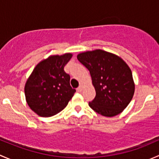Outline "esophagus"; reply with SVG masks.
<instances>
[{
    "label": "esophagus",
    "mask_w": 159,
    "mask_h": 159,
    "mask_svg": "<svg viewBox=\"0 0 159 159\" xmlns=\"http://www.w3.org/2000/svg\"><path fill=\"white\" fill-rule=\"evenodd\" d=\"M77 91H78V92H81V91H83V85H81H81H80L79 87L78 88V89H77Z\"/></svg>",
    "instance_id": "1"
}]
</instances>
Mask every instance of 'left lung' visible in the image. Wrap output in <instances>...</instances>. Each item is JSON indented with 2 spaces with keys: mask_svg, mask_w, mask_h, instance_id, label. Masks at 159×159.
<instances>
[{
  "mask_svg": "<svg viewBox=\"0 0 159 159\" xmlns=\"http://www.w3.org/2000/svg\"><path fill=\"white\" fill-rule=\"evenodd\" d=\"M78 60L91 74L96 91L89 106L105 117L118 115L129 105L134 93V83L129 65L119 56L103 50L80 53Z\"/></svg>",
  "mask_w": 159,
  "mask_h": 159,
  "instance_id": "8db88e82",
  "label": "left lung"
}]
</instances>
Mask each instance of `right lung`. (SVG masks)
<instances>
[{"instance_id":"add662e5","label":"right lung","mask_w":159,"mask_h":159,"mask_svg":"<svg viewBox=\"0 0 159 159\" xmlns=\"http://www.w3.org/2000/svg\"><path fill=\"white\" fill-rule=\"evenodd\" d=\"M72 54L51 55L34 68L25 86L28 106L37 115L51 117L62 111L76 91L70 85V75L64 68Z\"/></svg>"}]
</instances>
